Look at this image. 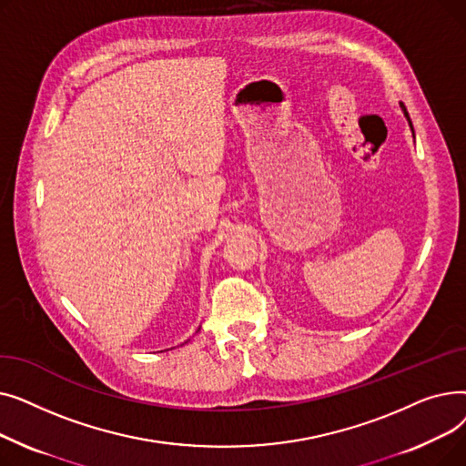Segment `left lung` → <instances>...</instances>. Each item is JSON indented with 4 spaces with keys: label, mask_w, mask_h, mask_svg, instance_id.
Here are the masks:
<instances>
[{
    "label": "left lung",
    "mask_w": 466,
    "mask_h": 466,
    "mask_svg": "<svg viewBox=\"0 0 466 466\" xmlns=\"http://www.w3.org/2000/svg\"><path fill=\"white\" fill-rule=\"evenodd\" d=\"M400 107H402V113H404V116H406V120H408V125H410V130H411V134H413V127H411V120H410V115H408V111H406L404 104H400ZM413 139H415V134H413Z\"/></svg>",
    "instance_id": "obj_1"
}]
</instances>
